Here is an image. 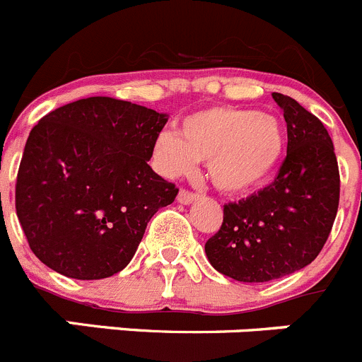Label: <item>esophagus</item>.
<instances>
[{"mask_svg":"<svg viewBox=\"0 0 362 362\" xmlns=\"http://www.w3.org/2000/svg\"><path fill=\"white\" fill-rule=\"evenodd\" d=\"M197 198H198L197 192H191V191H187V189H182V191L178 192V198H177V200L180 202V204L189 205V204H192V202L197 200Z\"/></svg>","mask_w":362,"mask_h":362,"instance_id":"esophagus-1","label":"esophagus"}]
</instances>
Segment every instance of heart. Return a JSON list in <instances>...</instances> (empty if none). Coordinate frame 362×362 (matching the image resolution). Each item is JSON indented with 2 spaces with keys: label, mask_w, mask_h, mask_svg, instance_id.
I'll use <instances>...</instances> for the list:
<instances>
[{
  "label": "heart",
  "mask_w": 362,
  "mask_h": 362,
  "mask_svg": "<svg viewBox=\"0 0 362 362\" xmlns=\"http://www.w3.org/2000/svg\"><path fill=\"white\" fill-rule=\"evenodd\" d=\"M284 151L286 130L279 117L219 105L189 114L178 132H160L153 164L164 177L177 178L207 158L209 178L219 191L245 194L275 175Z\"/></svg>",
  "instance_id": "obj_1"
}]
</instances>
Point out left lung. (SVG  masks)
Masks as SVG:
<instances>
[{
  "mask_svg": "<svg viewBox=\"0 0 362 362\" xmlns=\"http://www.w3.org/2000/svg\"><path fill=\"white\" fill-rule=\"evenodd\" d=\"M288 124V155L275 180L223 207L205 243L209 262L239 282H269L318 257L339 205V168L325 124L296 100L273 93Z\"/></svg>",
  "mask_w": 362,
  "mask_h": 362,
  "instance_id": "1",
  "label": "left lung"
}]
</instances>
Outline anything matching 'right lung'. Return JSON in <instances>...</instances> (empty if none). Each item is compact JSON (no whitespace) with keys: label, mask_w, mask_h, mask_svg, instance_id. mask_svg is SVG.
Here are the masks:
<instances>
[{"label":"right lung","mask_w":362,"mask_h":362,"mask_svg":"<svg viewBox=\"0 0 362 362\" xmlns=\"http://www.w3.org/2000/svg\"><path fill=\"white\" fill-rule=\"evenodd\" d=\"M165 114L93 96L32 128L16 182V212L35 257L57 273L98 280L134 257L148 221L178 189L148 160Z\"/></svg>","instance_id":"right-lung-1"}]
</instances>
